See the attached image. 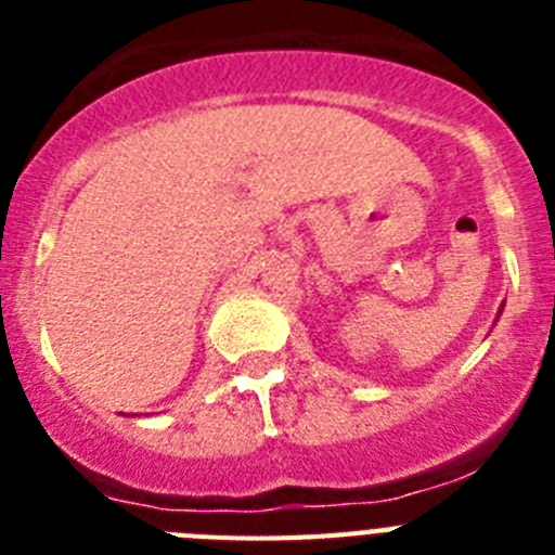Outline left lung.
<instances>
[{"instance_id":"8db88e82","label":"left lung","mask_w":555,"mask_h":555,"mask_svg":"<svg viewBox=\"0 0 555 555\" xmlns=\"http://www.w3.org/2000/svg\"><path fill=\"white\" fill-rule=\"evenodd\" d=\"M500 313H503V306H500V311H498V317H500Z\"/></svg>"}]
</instances>
